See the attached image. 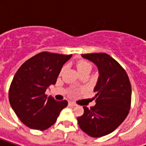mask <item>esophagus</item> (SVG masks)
Wrapping results in <instances>:
<instances>
[{
	"instance_id": "34e87169",
	"label": "esophagus",
	"mask_w": 146,
	"mask_h": 146,
	"mask_svg": "<svg viewBox=\"0 0 146 146\" xmlns=\"http://www.w3.org/2000/svg\"><path fill=\"white\" fill-rule=\"evenodd\" d=\"M69 105H71V106H76V103H74V102H69Z\"/></svg>"
}]
</instances>
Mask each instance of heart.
<instances>
[{
  "mask_svg": "<svg viewBox=\"0 0 146 146\" xmlns=\"http://www.w3.org/2000/svg\"><path fill=\"white\" fill-rule=\"evenodd\" d=\"M76 67H77L79 73H81L82 72H85V71H91L92 66L90 62H89L86 60L82 59L78 60L77 63H76ZM63 70H64V68L62 69V71H63Z\"/></svg>",
  "mask_w": 146,
  "mask_h": 146,
  "instance_id": "obj_1",
  "label": "heart"
}]
</instances>
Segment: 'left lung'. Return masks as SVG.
<instances>
[{"mask_svg":"<svg viewBox=\"0 0 146 146\" xmlns=\"http://www.w3.org/2000/svg\"><path fill=\"white\" fill-rule=\"evenodd\" d=\"M82 57L97 65L99 77L94 89L95 106L83 107L84 113L78 117L80 129L98 138L115 130L126 119L131 106V85L127 72L106 53L85 54Z\"/></svg>","mask_w":146,"mask_h":146,"instance_id":"left-lung-1","label":"left lung"}]
</instances>
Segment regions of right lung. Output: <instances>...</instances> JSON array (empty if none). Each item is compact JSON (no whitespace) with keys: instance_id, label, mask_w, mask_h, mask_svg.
Listing matches in <instances>:
<instances>
[{"instance_id":"1","label":"right lung","mask_w":146,"mask_h":146,"mask_svg":"<svg viewBox=\"0 0 146 146\" xmlns=\"http://www.w3.org/2000/svg\"><path fill=\"white\" fill-rule=\"evenodd\" d=\"M71 57L43 51L27 60L17 71L9 89V102L22 123L31 129H47L67 106V101H56L45 92L56 83L62 66Z\"/></svg>"}]
</instances>
